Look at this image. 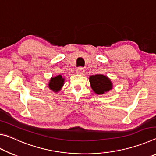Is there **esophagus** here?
I'll return each instance as SVG.
<instances>
[{"mask_svg":"<svg viewBox=\"0 0 156 156\" xmlns=\"http://www.w3.org/2000/svg\"><path fill=\"white\" fill-rule=\"evenodd\" d=\"M76 73H78V74H80V75H83V73H84V69H83V68H81V67H80V68H78L77 70H76Z\"/></svg>","mask_w":156,"mask_h":156,"instance_id":"obj_1","label":"esophagus"}]
</instances>
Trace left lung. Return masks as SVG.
<instances>
[{
    "label": "left lung",
    "instance_id": "1",
    "mask_svg": "<svg viewBox=\"0 0 156 156\" xmlns=\"http://www.w3.org/2000/svg\"><path fill=\"white\" fill-rule=\"evenodd\" d=\"M91 87L98 95H102L113 89V83L111 79L102 74H96L89 76Z\"/></svg>",
    "mask_w": 156,
    "mask_h": 156
}]
</instances>
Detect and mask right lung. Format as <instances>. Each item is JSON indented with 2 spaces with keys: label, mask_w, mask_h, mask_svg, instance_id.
Returning a JSON list of instances; mask_svg holds the SVG:
<instances>
[{
  "label": "right lung",
  "mask_w": 156,
  "mask_h": 156,
  "mask_svg": "<svg viewBox=\"0 0 156 156\" xmlns=\"http://www.w3.org/2000/svg\"><path fill=\"white\" fill-rule=\"evenodd\" d=\"M65 78L62 77L61 75H58L55 77H51L50 78L48 83V87L54 91V93H58L61 90L63 85L65 84Z\"/></svg>",
  "instance_id": "right-lung-1"
}]
</instances>
